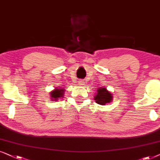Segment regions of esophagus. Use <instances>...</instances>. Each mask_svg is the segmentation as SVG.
Segmentation results:
<instances>
[{
    "label": "esophagus",
    "mask_w": 160,
    "mask_h": 160,
    "mask_svg": "<svg viewBox=\"0 0 160 160\" xmlns=\"http://www.w3.org/2000/svg\"><path fill=\"white\" fill-rule=\"evenodd\" d=\"M78 83H79V85H84L85 82H84L83 80H79Z\"/></svg>",
    "instance_id": "1"
}]
</instances>
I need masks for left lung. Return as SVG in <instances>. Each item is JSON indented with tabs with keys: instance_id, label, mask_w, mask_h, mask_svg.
Wrapping results in <instances>:
<instances>
[{
	"instance_id": "left-lung-1",
	"label": "left lung",
	"mask_w": 160,
	"mask_h": 160,
	"mask_svg": "<svg viewBox=\"0 0 160 160\" xmlns=\"http://www.w3.org/2000/svg\"><path fill=\"white\" fill-rule=\"evenodd\" d=\"M112 99V93L107 91L105 88H99V90H97V94L94 97L96 102L101 105H105L106 103H109Z\"/></svg>"
}]
</instances>
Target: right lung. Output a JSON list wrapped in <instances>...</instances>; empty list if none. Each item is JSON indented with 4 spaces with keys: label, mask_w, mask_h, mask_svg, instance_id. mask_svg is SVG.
Segmentation results:
<instances>
[{
    "label": "right lung",
    "mask_w": 160,
    "mask_h": 160,
    "mask_svg": "<svg viewBox=\"0 0 160 160\" xmlns=\"http://www.w3.org/2000/svg\"><path fill=\"white\" fill-rule=\"evenodd\" d=\"M63 91H64V89H55V91H52L50 93V96L52 97V99L55 101V100H58V98L62 97L63 96Z\"/></svg>",
    "instance_id": "1"
}]
</instances>
